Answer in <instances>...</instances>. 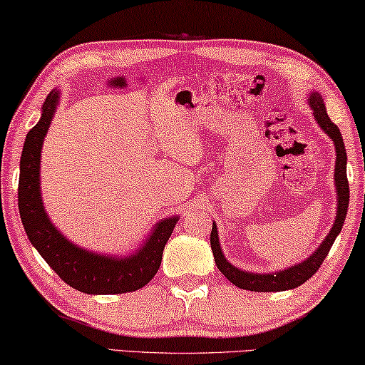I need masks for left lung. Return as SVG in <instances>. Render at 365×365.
Instances as JSON below:
<instances>
[{"label": "left lung", "instance_id": "1", "mask_svg": "<svg viewBox=\"0 0 365 365\" xmlns=\"http://www.w3.org/2000/svg\"><path fill=\"white\" fill-rule=\"evenodd\" d=\"M310 101V108L313 110V115L318 122V125L328 133L329 138L333 140L334 148H336V166H334V184H336V192H338V210H336V220L331 228V232L327 235V238L323 240V243L318 246V250L310 257H307L304 262H299L292 267L284 269V271H277L276 274H255L248 271H241V269L235 267L232 262L227 261V257L223 256L220 243H218V233L217 225L214 222L210 233V246L212 253H214L215 264L223 276H225L230 282L237 285L240 289L245 290H253V292H282V290L295 289L307 282L313 274H315L324 257L328 256L329 250L334 243L336 237H338L341 228H343L344 218L347 214V205H349V182H347L346 175V148L343 137L336 124H333L327 114V108L322 96L318 93H312L308 96Z\"/></svg>", "mask_w": 365, "mask_h": 365}]
</instances>
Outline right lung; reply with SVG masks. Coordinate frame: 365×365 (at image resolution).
I'll return each instance as SVG.
<instances>
[{
  "mask_svg": "<svg viewBox=\"0 0 365 365\" xmlns=\"http://www.w3.org/2000/svg\"><path fill=\"white\" fill-rule=\"evenodd\" d=\"M57 104L58 91H52L42 106L41 120L27 133L22 148L18 204L27 237L58 277L80 292L109 295L142 289L158 272L178 217L156 223L142 248L127 257L91 253L66 240L48 220L41 197V151Z\"/></svg>",
  "mask_w": 365,
  "mask_h": 365,
  "instance_id": "1",
  "label": "right lung"
}]
</instances>
